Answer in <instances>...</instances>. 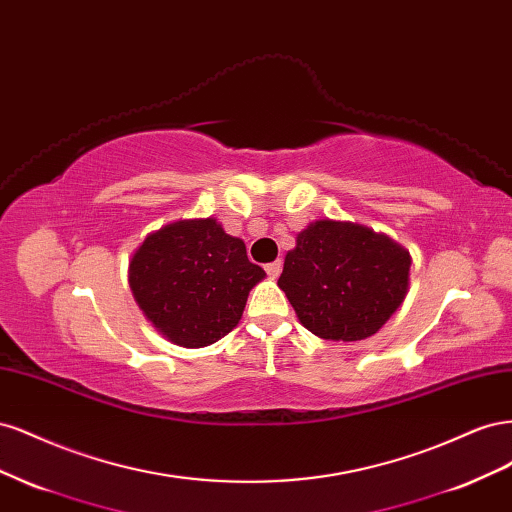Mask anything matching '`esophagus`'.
I'll return each mask as SVG.
<instances>
[{
	"label": "esophagus",
	"instance_id": "obj_1",
	"mask_svg": "<svg viewBox=\"0 0 512 512\" xmlns=\"http://www.w3.org/2000/svg\"><path fill=\"white\" fill-rule=\"evenodd\" d=\"M265 271L271 275V277H277L282 273V260H273L269 262V265H265Z\"/></svg>",
	"mask_w": 512,
	"mask_h": 512
}]
</instances>
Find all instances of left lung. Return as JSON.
I'll use <instances>...</instances> for the list:
<instances>
[{
    "label": "left lung",
    "instance_id": "8db88e82",
    "mask_svg": "<svg viewBox=\"0 0 512 512\" xmlns=\"http://www.w3.org/2000/svg\"><path fill=\"white\" fill-rule=\"evenodd\" d=\"M410 254L359 224L307 226L277 280L307 331L333 342L374 335L406 299Z\"/></svg>",
    "mask_w": 512,
    "mask_h": 512
}]
</instances>
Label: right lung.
Segmentation results:
<instances>
[{
  "instance_id": "1",
  "label": "right lung",
  "mask_w": 512,
  "mask_h": 512,
  "mask_svg": "<svg viewBox=\"0 0 512 512\" xmlns=\"http://www.w3.org/2000/svg\"><path fill=\"white\" fill-rule=\"evenodd\" d=\"M265 277L245 243L207 218L149 235L130 262L138 307L170 342L203 348L237 327L250 290Z\"/></svg>"
}]
</instances>
